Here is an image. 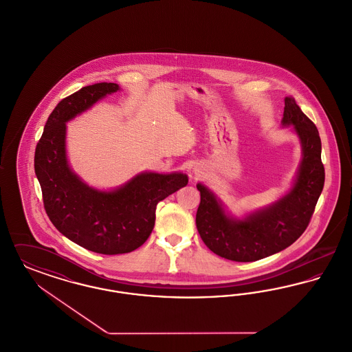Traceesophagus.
Masks as SVG:
<instances>
[{
  "label": "esophagus",
  "instance_id": "obj_1",
  "mask_svg": "<svg viewBox=\"0 0 352 352\" xmlns=\"http://www.w3.org/2000/svg\"><path fill=\"white\" fill-rule=\"evenodd\" d=\"M199 173H201L199 170H195V174H197V175H199Z\"/></svg>",
  "mask_w": 352,
  "mask_h": 352
}]
</instances>
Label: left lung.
Here are the masks:
<instances>
[{
	"label": "left lung",
	"mask_w": 352,
	"mask_h": 352,
	"mask_svg": "<svg viewBox=\"0 0 352 352\" xmlns=\"http://www.w3.org/2000/svg\"><path fill=\"white\" fill-rule=\"evenodd\" d=\"M283 125H294L303 157L293 188L277 203L237 220L226 215L208 188L197 184L201 191L197 228L203 243L220 257L239 263L268 257L292 245L310 223L324 184L318 129L293 98H285Z\"/></svg>",
	"instance_id": "left-lung-1"
}]
</instances>
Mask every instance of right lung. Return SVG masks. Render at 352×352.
<instances>
[{"instance_id":"obj_1","label":"right lung","mask_w":352,"mask_h":352,"mask_svg":"<svg viewBox=\"0 0 352 352\" xmlns=\"http://www.w3.org/2000/svg\"><path fill=\"white\" fill-rule=\"evenodd\" d=\"M118 89L115 83L92 84L59 101L34 155L51 223L71 241L101 254L128 253L141 247L154 228L157 204L188 182L182 173H142L107 192L88 187L68 168L66 122Z\"/></svg>"}]
</instances>
